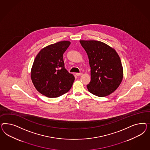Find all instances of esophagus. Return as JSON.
Wrapping results in <instances>:
<instances>
[{
	"label": "esophagus",
	"mask_w": 150,
	"mask_h": 150,
	"mask_svg": "<svg viewBox=\"0 0 150 150\" xmlns=\"http://www.w3.org/2000/svg\"><path fill=\"white\" fill-rule=\"evenodd\" d=\"M82 75V73H76V76H81Z\"/></svg>",
	"instance_id": "1"
}]
</instances>
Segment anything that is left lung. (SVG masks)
Here are the masks:
<instances>
[{
  "instance_id": "1",
  "label": "left lung",
  "mask_w": 150,
  "mask_h": 150,
  "mask_svg": "<svg viewBox=\"0 0 150 150\" xmlns=\"http://www.w3.org/2000/svg\"><path fill=\"white\" fill-rule=\"evenodd\" d=\"M91 67V81L87 87L94 95L105 97L115 91L122 81L123 68L115 50L100 41L80 40Z\"/></svg>"
}]
</instances>
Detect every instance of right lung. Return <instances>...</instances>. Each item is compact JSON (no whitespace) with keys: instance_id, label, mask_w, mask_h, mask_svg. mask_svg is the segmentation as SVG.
Instances as JSON below:
<instances>
[{"instance_id":"right-lung-1","label":"right lung","mask_w":150,"mask_h":150,"mask_svg":"<svg viewBox=\"0 0 150 150\" xmlns=\"http://www.w3.org/2000/svg\"><path fill=\"white\" fill-rule=\"evenodd\" d=\"M70 45V41H60L46 46L37 55L31 77L34 86L43 95L58 97L71 88L75 77L65 69L63 57Z\"/></svg>"}]
</instances>
